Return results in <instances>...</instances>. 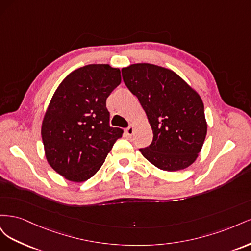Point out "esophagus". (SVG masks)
Segmentation results:
<instances>
[{
	"instance_id": "esophagus-1",
	"label": "esophagus",
	"mask_w": 251,
	"mask_h": 251,
	"mask_svg": "<svg viewBox=\"0 0 251 251\" xmlns=\"http://www.w3.org/2000/svg\"><path fill=\"white\" fill-rule=\"evenodd\" d=\"M133 133H134V127H133V126H128L126 128V134L127 136H131V135H133Z\"/></svg>"
}]
</instances>
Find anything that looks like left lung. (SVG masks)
I'll list each match as a JSON object with an SVG mask.
<instances>
[{
	"instance_id": "left-lung-1",
	"label": "left lung",
	"mask_w": 251,
	"mask_h": 251,
	"mask_svg": "<svg viewBox=\"0 0 251 251\" xmlns=\"http://www.w3.org/2000/svg\"><path fill=\"white\" fill-rule=\"evenodd\" d=\"M121 73L153 130L150 146L139 149L143 157L169 172L191 165L207 131L200 96L176 73L162 67L135 64L124 68Z\"/></svg>"
}]
</instances>
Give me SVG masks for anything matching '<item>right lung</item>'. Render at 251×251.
Wrapping results in <instances>:
<instances>
[{"instance_id": "1", "label": "right lung", "mask_w": 251, "mask_h": 251, "mask_svg": "<svg viewBox=\"0 0 251 251\" xmlns=\"http://www.w3.org/2000/svg\"><path fill=\"white\" fill-rule=\"evenodd\" d=\"M120 81L119 69L88 65L56 89L43 120L42 139L51 168L66 179H90L123 136V128L110 126L105 103Z\"/></svg>"}]
</instances>
